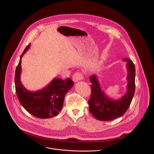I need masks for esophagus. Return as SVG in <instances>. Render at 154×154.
I'll return each mask as SVG.
<instances>
[{"mask_svg": "<svg viewBox=\"0 0 154 154\" xmlns=\"http://www.w3.org/2000/svg\"><path fill=\"white\" fill-rule=\"evenodd\" d=\"M83 79V76L82 75L81 73L80 72H76L75 74L73 75L72 76V79H73V81L76 82H78L79 80H82Z\"/></svg>", "mask_w": 154, "mask_h": 154, "instance_id": "1", "label": "esophagus"}]
</instances>
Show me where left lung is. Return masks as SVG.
<instances>
[{"instance_id": "8db88e82", "label": "left lung", "mask_w": 154, "mask_h": 154, "mask_svg": "<svg viewBox=\"0 0 154 154\" xmlns=\"http://www.w3.org/2000/svg\"><path fill=\"white\" fill-rule=\"evenodd\" d=\"M127 62L128 81L127 92L122 97L115 100L105 94L100 86L97 77L92 75L90 77L91 85V95L88 101L89 111L92 115L99 120L109 121L122 116L130 106L135 93V68L133 62L128 58Z\"/></svg>"}]
</instances>
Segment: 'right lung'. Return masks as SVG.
<instances>
[{
    "label": "right lung",
    "instance_id": "add662e5",
    "mask_svg": "<svg viewBox=\"0 0 154 154\" xmlns=\"http://www.w3.org/2000/svg\"><path fill=\"white\" fill-rule=\"evenodd\" d=\"M30 47L28 45L20 56L15 70V85L18 99L23 107L32 116L40 119H48L59 114L63 107L65 95L74 85L72 80L68 78L54 79L43 89L31 92L23 86L20 82L21 58Z\"/></svg>",
    "mask_w": 154,
    "mask_h": 154
}]
</instances>
